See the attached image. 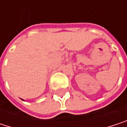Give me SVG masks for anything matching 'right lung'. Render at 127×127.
<instances>
[{"label":"right lung","instance_id":"right-lung-1","mask_svg":"<svg viewBox=\"0 0 127 127\" xmlns=\"http://www.w3.org/2000/svg\"><path fill=\"white\" fill-rule=\"evenodd\" d=\"M22 100H23V99H22ZM23 101H24V100H23Z\"/></svg>","mask_w":127,"mask_h":127}]
</instances>
